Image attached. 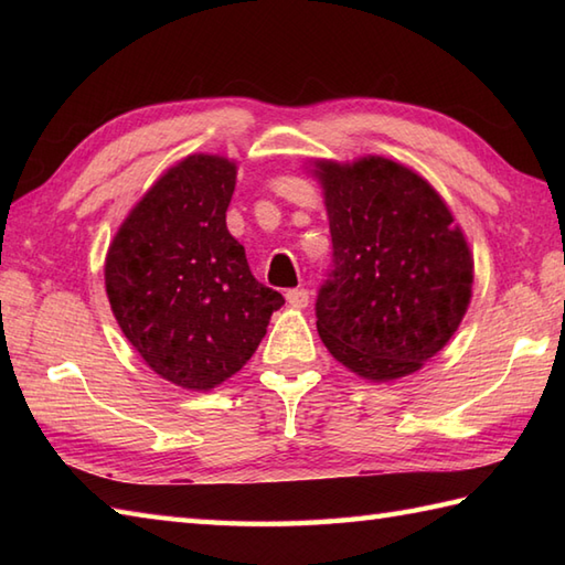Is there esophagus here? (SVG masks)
<instances>
[{
    "instance_id": "obj_1",
    "label": "esophagus",
    "mask_w": 565,
    "mask_h": 565,
    "mask_svg": "<svg viewBox=\"0 0 565 565\" xmlns=\"http://www.w3.org/2000/svg\"><path fill=\"white\" fill-rule=\"evenodd\" d=\"M286 301H289V306H294V308H306L310 296L306 289H289L286 291Z\"/></svg>"
}]
</instances>
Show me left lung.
<instances>
[{"mask_svg": "<svg viewBox=\"0 0 565 565\" xmlns=\"http://www.w3.org/2000/svg\"><path fill=\"white\" fill-rule=\"evenodd\" d=\"M334 269L316 316L328 352L356 376H411L444 350L471 303L473 255L437 189L381 154L316 160Z\"/></svg>", "mask_w": 565, "mask_h": 565, "instance_id": "obj_1", "label": "left lung"}]
</instances>
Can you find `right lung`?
<instances>
[{"mask_svg":"<svg viewBox=\"0 0 565 565\" xmlns=\"http://www.w3.org/2000/svg\"><path fill=\"white\" fill-rule=\"evenodd\" d=\"M235 179V160L186 154L130 209L106 252L118 328L154 374L186 391L237 374L284 306L227 233Z\"/></svg>","mask_w":565,"mask_h":565,"instance_id":"1","label":"right lung"}]
</instances>
